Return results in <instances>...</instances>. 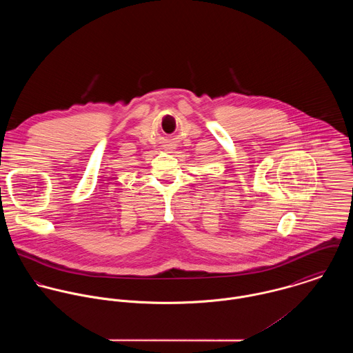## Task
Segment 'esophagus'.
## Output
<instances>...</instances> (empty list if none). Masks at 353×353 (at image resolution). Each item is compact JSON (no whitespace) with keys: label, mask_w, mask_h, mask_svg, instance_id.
Segmentation results:
<instances>
[{"label":"esophagus","mask_w":353,"mask_h":353,"mask_svg":"<svg viewBox=\"0 0 353 353\" xmlns=\"http://www.w3.org/2000/svg\"><path fill=\"white\" fill-rule=\"evenodd\" d=\"M164 148H165L167 151H171V150H174L175 147H174V144H172V143H167V144L164 145Z\"/></svg>","instance_id":"34e87169"}]
</instances>
